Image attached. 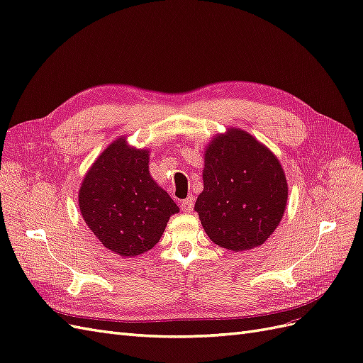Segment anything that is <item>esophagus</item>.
Returning a JSON list of instances; mask_svg holds the SVG:
<instances>
[{"mask_svg":"<svg viewBox=\"0 0 363 363\" xmlns=\"http://www.w3.org/2000/svg\"><path fill=\"white\" fill-rule=\"evenodd\" d=\"M180 207H182L183 212L191 213V212L194 211V199H192V196H188V199L183 200V201L180 203Z\"/></svg>","mask_w":363,"mask_h":363,"instance_id":"34e87169","label":"esophagus"}]
</instances>
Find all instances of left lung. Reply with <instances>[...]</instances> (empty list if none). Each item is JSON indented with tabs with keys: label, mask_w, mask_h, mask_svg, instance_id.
Here are the masks:
<instances>
[{
	"label": "left lung",
	"mask_w": 363,
	"mask_h": 363,
	"mask_svg": "<svg viewBox=\"0 0 363 363\" xmlns=\"http://www.w3.org/2000/svg\"><path fill=\"white\" fill-rule=\"evenodd\" d=\"M286 203V175L267 145L235 127L208 142L195 212L212 242L232 251L262 245Z\"/></svg>",
	"instance_id": "1"
}]
</instances>
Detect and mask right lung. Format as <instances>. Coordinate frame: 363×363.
Instances as JSON below:
<instances>
[{
  "instance_id": "add662e5",
  "label": "right lung",
  "mask_w": 363,
  "mask_h": 363,
  "mask_svg": "<svg viewBox=\"0 0 363 363\" xmlns=\"http://www.w3.org/2000/svg\"><path fill=\"white\" fill-rule=\"evenodd\" d=\"M150 150L121 136L87 169L79 191L84 223L100 242L121 257L155 247L179 206L152 180Z\"/></svg>"
}]
</instances>
